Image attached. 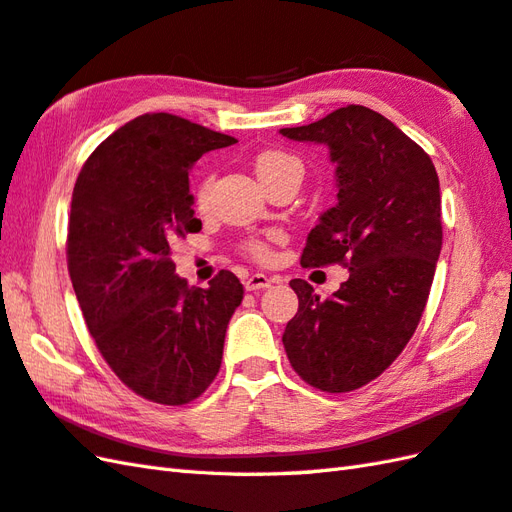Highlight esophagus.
Listing matches in <instances>:
<instances>
[{
  "label": "esophagus",
  "mask_w": 512,
  "mask_h": 512,
  "mask_svg": "<svg viewBox=\"0 0 512 512\" xmlns=\"http://www.w3.org/2000/svg\"><path fill=\"white\" fill-rule=\"evenodd\" d=\"M270 283H272V279H268L266 275H261V272H255V275H251V277H248V279L244 281L248 292H253V290H266Z\"/></svg>",
  "instance_id": "esophagus-1"
}]
</instances>
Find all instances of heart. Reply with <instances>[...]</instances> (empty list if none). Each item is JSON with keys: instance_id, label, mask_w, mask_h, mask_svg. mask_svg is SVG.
<instances>
[{"instance_id": "1", "label": "heart", "mask_w": 512, "mask_h": 512, "mask_svg": "<svg viewBox=\"0 0 512 512\" xmlns=\"http://www.w3.org/2000/svg\"><path fill=\"white\" fill-rule=\"evenodd\" d=\"M255 172L259 176V181L264 187H268L272 181L277 178H283L288 174H301L303 176V163L294 157V154L285 152V150H264L255 157ZM211 176L200 178L198 185L194 187V205L196 209H205L209 205V196H211ZM242 253L246 257H251L255 261H268L272 257L270 244L264 240H246L242 244Z\"/></svg>"}]
</instances>
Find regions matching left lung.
Instances as JSON below:
<instances>
[{"instance_id":"1","label":"left lung","mask_w":512,"mask_h":512,"mask_svg":"<svg viewBox=\"0 0 512 512\" xmlns=\"http://www.w3.org/2000/svg\"><path fill=\"white\" fill-rule=\"evenodd\" d=\"M281 135L327 144L338 163V205L307 235L301 266L349 268L327 299L290 281L299 312L283 347L303 382L349 392L399 358L423 316L443 246L438 174L417 141L360 104Z\"/></svg>"}]
</instances>
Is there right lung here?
<instances>
[{"label": "right lung", "instance_id": "right-lung-1", "mask_svg": "<svg viewBox=\"0 0 512 512\" xmlns=\"http://www.w3.org/2000/svg\"><path fill=\"white\" fill-rule=\"evenodd\" d=\"M235 141L178 115H139L91 152L71 196L67 268L89 334L122 384L163 406L216 379L244 296L229 270L189 288L172 261V246L202 229L189 168Z\"/></svg>", "mask_w": 512, "mask_h": 512}]
</instances>
